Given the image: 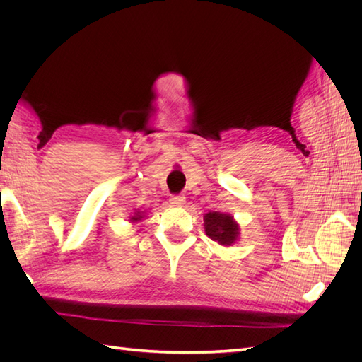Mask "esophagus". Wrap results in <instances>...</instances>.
Here are the masks:
<instances>
[{
  "label": "esophagus",
  "mask_w": 362,
  "mask_h": 362,
  "mask_svg": "<svg viewBox=\"0 0 362 362\" xmlns=\"http://www.w3.org/2000/svg\"><path fill=\"white\" fill-rule=\"evenodd\" d=\"M169 202H170V205H173V206H182V205L185 204V198H184L182 194H173V196H170Z\"/></svg>",
  "instance_id": "1"
}]
</instances>
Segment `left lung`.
I'll list each match as a JSON object with an SVG mask.
<instances>
[{
	"label": "left lung",
	"instance_id": "left-lung-1",
	"mask_svg": "<svg viewBox=\"0 0 362 362\" xmlns=\"http://www.w3.org/2000/svg\"><path fill=\"white\" fill-rule=\"evenodd\" d=\"M205 234L213 242L222 246H233L240 235V225L234 216L221 211H208L204 214Z\"/></svg>",
	"mask_w": 362,
	"mask_h": 362
}]
</instances>
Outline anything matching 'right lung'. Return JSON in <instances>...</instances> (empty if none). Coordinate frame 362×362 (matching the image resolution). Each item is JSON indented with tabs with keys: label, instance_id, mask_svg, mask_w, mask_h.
<instances>
[{
	"label": "right lung",
	"instance_id": "1",
	"mask_svg": "<svg viewBox=\"0 0 362 362\" xmlns=\"http://www.w3.org/2000/svg\"><path fill=\"white\" fill-rule=\"evenodd\" d=\"M145 217V211H140V210H136L133 216H129V223H139L144 221Z\"/></svg>",
	"mask_w": 362,
	"mask_h": 362
}]
</instances>
